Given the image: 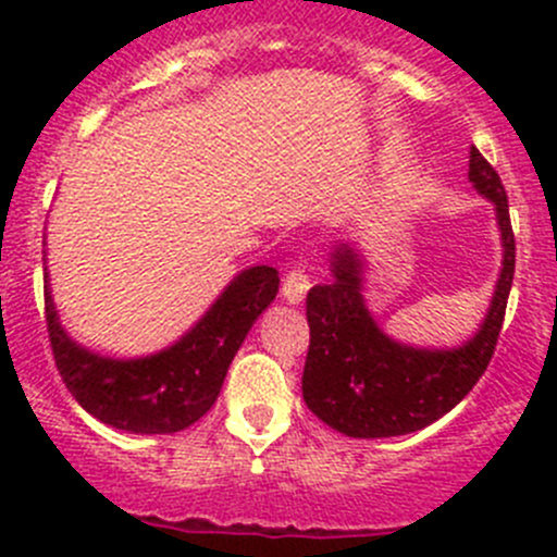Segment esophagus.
<instances>
[{"mask_svg": "<svg viewBox=\"0 0 557 557\" xmlns=\"http://www.w3.org/2000/svg\"><path fill=\"white\" fill-rule=\"evenodd\" d=\"M307 290H310V277H307V272L301 267H294L288 274H285L283 280V296L288 305H301L307 296Z\"/></svg>", "mask_w": 557, "mask_h": 557, "instance_id": "obj_1", "label": "esophagus"}]
</instances>
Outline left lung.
<instances>
[{
  "mask_svg": "<svg viewBox=\"0 0 557 557\" xmlns=\"http://www.w3.org/2000/svg\"><path fill=\"white\" fill-rule=\"evenodd\" d=\"M469 183L496 212L502 269L485 318L455 347L393 339L367 305V250L339 239L329 252L331 280L307 294L310 352L301 393L307 407L339 434L383 440L425 429L447 414L482 377L496 350L515 277V234L502 177L469 150Z\"/></svg>",
  "mask_w": 557,
  "mask_h": 557,
  "instance_id": "1",
  "label": "left lung"
}]
</instances>
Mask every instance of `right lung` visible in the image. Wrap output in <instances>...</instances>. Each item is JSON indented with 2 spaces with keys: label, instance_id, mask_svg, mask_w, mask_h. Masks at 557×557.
I'll return each instance as SVG.
<instances>
[{
  "label": "right lung",
  "instance_id": "right-lung-1",
  "mask_svg": "<svg viewBox=\"0 0 557 557\" xmlns=\"http://www.w3.org/2000/svg\"><path fill=\"white\" fill-rule=\"evenodd\" d=\"M277 288V269H243L210 310L164 350L112 358L66 334L45 267V320L55 367L77 404L102 423L126 434H174L215 404L247 331L272 305Z\"/></svg>",
  "mask_w": 557,
  "mask_h": 557
}]
</instances>
